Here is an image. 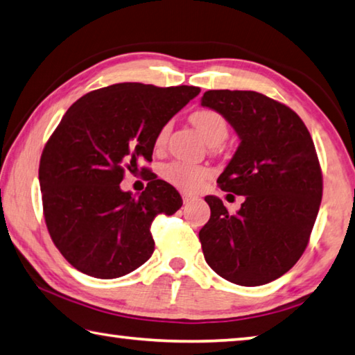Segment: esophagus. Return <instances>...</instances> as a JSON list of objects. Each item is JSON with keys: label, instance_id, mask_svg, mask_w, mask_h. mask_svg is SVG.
Returning <instances> with one entry per match:
<instances>
[{"label": "esophagus", "instance_id": "esophagus-1", "mask_svg": "<svg viewBox=\"0 0 355 355\" xmlns=\"http://www.w3.org/2000/svg\"><path fill=\"white\" fill-rule=\"evenodd\" d=\"M194 200H197V197L196 196H192V194H183V202L184 203H191V202H194Z\"/></svg>", "mask_w": 355, "mask_h": 355}]
</instances>
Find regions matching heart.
Segmentation results:
<instances>
[{"mask_svg":"<svg viewBox=\"0 0 355 355\" xmlns=\"http://www.w3.org/2000/svg\"><path fill=\"white\" fill-rule=\"evenodd\" d=\"M191 122L197 127V130L203 135V138L209 144H218L228 137V124L223 116L216 110H198L191 114ZM171 125L166 124L159 128L155 138V147L161 149L164 147L167 137H169ZM161 175L183 191H197L203 186L205 180L209 177V171L202 166H194L182 161H173V163L166 164L161 171Z\"/></svg>","mask_w":355,"mask_h":355,"instance_id":"1","label":"heart"}]
</instances>
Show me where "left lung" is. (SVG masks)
I'll list each match as a JSON object with an SVG mask.
<instances>
[{
    "label": "left lung",
    "instance_id": "left-lung-1",
    "mask_svg": "<svg viewBox=\"0 0 355 355\" xmlns=\"http://www.w3.org/2000/svg\"><path fill=\"white\" fill-rule=\"evenodd\" d=\"M202 105L239 135L217 183L245 196L236 214L218 197H205L211 208L198 233L205 259L234 284H267L298 262L318 214L323 173L312 137L292 108L256 92L209 89Z\"/></svg>",
    "mask_w": 355,
    "mask_h": 355
}]
</instances>
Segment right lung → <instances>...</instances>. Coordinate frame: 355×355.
<instances>
[{"instance_id":"1","label":"right lung","mask_w":355,"mask_h":355,"mask_svg":"<svg viewBox=\"0 0 355 355\" xmlns=\"http://www.w3.org/2000/svg\"><path fill=\"white\" fill-rule=\"evenodd\" d=\"M198 93V87L125 82L68 108L44 146L38 180L51 239L79 272L113 279L152 256L153 218L172 216L183 200L155 173L137 198L119 183L139 159L152 161L159 128Z\"/></svg>"}]
</instances>
